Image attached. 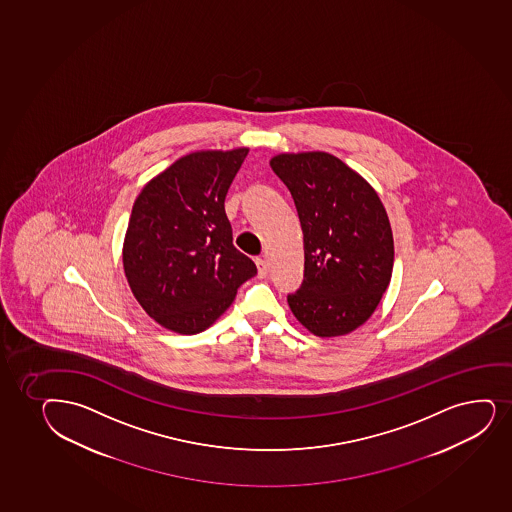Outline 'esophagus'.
I'll return each instance as SVG.
<instances>
[{"label":"esophagus","mask_w":512,"mask_h":512,"mask_svg":"<svg viewBox=\"0 0 512 512\" xmlns=\"http://www.w3.org/2000/svg\"><path fill=\"white\" fill-rule=\"evenodd\" d=\"M256 266H258V277L265 278L268 275V265L263 258H256Z\"/></svg>","instance_id":"esophagus-1"}]
</instances>
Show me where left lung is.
<instances>
[{
    "label": "left lung",
    "mask_w": 512,
    "mask_h": 512,
    "mask_svg": "<svg viewBox=\"0 0 512 512\" xmlns=\"http://www.w3.org/2000/svg\"><path fill=\"white\" fill-rule=\"evenodd\" d=\"M271 169L294 198L304 234V282L288 295L295 319L319 338L371 318L393 275L394 242L376 189L328 152L278 153Z\"/></svg>",
    "instance_id": "1"
}]
</instances>
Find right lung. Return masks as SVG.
Wrapping results in <instances>:
<instances>
[{"mask_svg": "<svg viewBox=\"0 0 512 512\" xmlns=\"http://www.w3.org/2000/svg\"><path fill=\"white\" fill-rule=\"evenodd\" d=\"M249 148L198 150L152 177L124 234L123 268L148 316L179 335L210 328L256 265L232 244L225 196Z\"/></svg>", "mask_w": 512, "mask_h": 512, "instance_id": "add662e5", "label": "right lung"}]
</instances>
